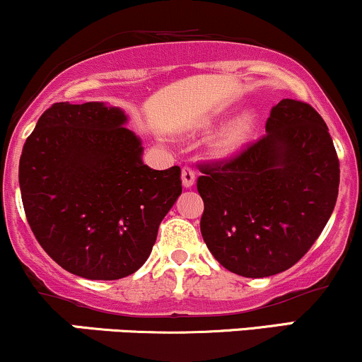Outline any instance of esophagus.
I'll return each mask as SVG.
<instances>
[{
	"label": "esophagus",
	"instance_id": "obj_1",
	"mask_svg": "<svg viewBox=\"0 0 362 362\" xmlns=\"http://www.w3.org/2000/svg\"><path fill=\"white\" fill-rule=\"evenodd\" d=\"M181 180H182V186L185 188H191V186L194 185V171L188 165H185L181 171Z\"/></svg>",
	"mask_w": 362,
	"mask_h": 362
}]
</instances>
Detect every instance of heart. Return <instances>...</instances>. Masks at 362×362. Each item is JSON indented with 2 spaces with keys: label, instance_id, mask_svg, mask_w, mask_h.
<instances>
[{
  "label": "heart",
  "instance_id": "heart-1",
  "mask_svg": "<svg viewBox=\"0 0 362 362\" xmlns=\"http://www.w3.org/2000/svg\"><path fill=\"white\" fill-rule=\"evenodd\" d=\"M206 125L208 123H203L202 127ZM254 125H256L254 115L247 113L244 115V117L237 118V120L233 122L232 125H228L214 142V146H211L214 154L218 157H230L242 151V147L249 142L250 135H252Z\"/></svg>",
  "mask_w": 362,
  "mask_h": 362
}]
</instances>
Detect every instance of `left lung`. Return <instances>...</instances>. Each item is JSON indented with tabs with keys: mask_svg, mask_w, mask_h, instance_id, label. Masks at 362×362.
Returning a JSON list of instances; mask_svg holds the SVG:
<instances>
[{
	"mask_svg": "<svg viewBox=\"0 0 362 362\" xmlns=\"http://www.w3.org/2000/svg\"><path fill=\"white\" fill-rule=\"evenodd\" d=\"M199 171L203 240L244 278L283 273L308 252L332 215L341 177L324 118L288 98L271 108L261 139Z\"/></svg>",
	"mask_w": 362,
	"mask_h": 362,
	"instance_id": "left-lung-1",
	"label": "left lung"
}]
</instances>
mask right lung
Here are the masks:
<instances>
[{
  "mask_svg": "<svg viewBox=\"0 0 362 362\" xmlns=\"http://www.w3.org/2000/svg\"><path fill=\"white\" fill-rule=\"evenodd\" d=\"M127 115L100 101L54 103L20 157L25 215L42 249L69 273L120 279L151 256L181 194L180 165L156 171Z\"/></svg>",
  "mask_w": 362,
  "mask_h": 362,
  "instance_id": "obj_1",
  "label": "right lung"
}]
</instances>
